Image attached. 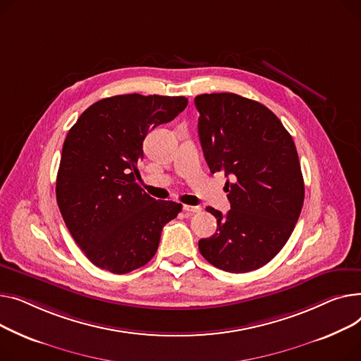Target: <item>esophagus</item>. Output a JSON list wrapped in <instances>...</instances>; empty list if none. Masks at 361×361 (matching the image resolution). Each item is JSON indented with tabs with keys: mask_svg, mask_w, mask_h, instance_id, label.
Segmentation results:
<instances>
[{
	"mask_svg": "<svg viewBox=\"0 0 361 361\" xmlns=\"http://www.w3.org/2000/svg\"><path fill=\"white\" fill-rule=\"evenodd\" d=\"M183 209L188 213H201L202 208L200 205H183Z\"/></svg>",
	"mask_w": 361,
	"mask_h": 361,
	"instance_id": "esophagus-1",
	"label": "esophagus"
}]
</instances>
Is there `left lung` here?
<instances>
[{
    "label": "left lung",
    "instance_id": "8db88e82",
    "mask_svg": "<svg viewBox=\"0 0 361 361\" xmlns=\"http://www.w3.org/2000/svg\"><path fill=\"white\" fill-rule=\"evenodd\" d=\"M198 135L211 173L223 172L230 209L217 231L201 239V255L227 272L268 264L287 243L299 220L305 182L294 141L281 121L259 102L235 93L195 97Z\"/></svg>",
    "mask_w": 361,
    "mask_h": 361
}]
</instances>
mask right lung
I'll list each match as a JSON object with an SVG mask.
<instances>
[{"label":"right lung","instance_id":"right-lung-1","mask_svg":"<svg viewBox=\"0 0 361 361\" xmlns=\"http://www.w3.org/2000/svg\"><path fill=\"white\" fill-rule=\"evenodd\" d=\"M183 96L121 94L84 111L68 131L56 176V201L73 239L92 264L131 272L157 252L161 230L182 204L157 201L137 183L142 141L175 119Z\"/></svg>","mask_w":361,"mask_h":361}]
</instances>
